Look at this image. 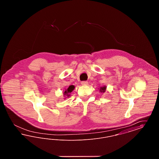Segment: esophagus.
Returning <instances> with one entry per match:
<instances>
[{"label":"esophagus","mask_w":159,"mask_h":159,"mask_svg":"<svg viewBox=\"0 0 159 159\" xmlns=\"http://www.w3.org/2000/svg\"><path fill=\"white\" fill-rule=\"evenodd\" d=\"M88 82H86V81H83V82H81V84L83 85V86H85V85H87L88 84Z\"/></svg>","instance_id":"1"}]
</instances>
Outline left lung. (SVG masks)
<instances>
[{
	"mask_svg": "<svg viewBox=\"0 0 159 159\" xmlns=\"http://www.w3.org/2000/svg\"><path fill=\"white\" fill-rule=\"evenodd\" d=\"M106 89H107V86H102V87H101L100 88H99V92H103V93H104L106 91Z\"/></svg>",
	"mask_w": 159,
	"mask_h": 159,
	"instance_id": "1",
	"label": "left lung"
}]
</instances>
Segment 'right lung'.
<instances>
[{"label":"right lung","instance_id":"add662e5","mask_svg":"<svg viewBox=\"0 0 159 159\" xmlns=\"http://www.w3.org/2000/svg\"><path fill=\"white\" fill-rule=\"evenodd\" d=\"M75 86L74 85H70L67 89H66L64 92V97H65L64 99L69 97L70 96V93L75 89Z\"/></svg>","mask_w":159,"mask_h":159}]
</instances>
